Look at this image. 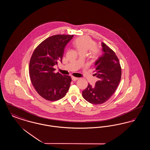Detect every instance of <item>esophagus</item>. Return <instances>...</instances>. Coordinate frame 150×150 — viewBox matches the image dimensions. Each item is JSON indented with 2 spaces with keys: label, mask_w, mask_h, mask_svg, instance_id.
I'll return each instance as SVG.
<instances>
[{
  "label": "esophagus",
  "mask_w": 150,
  "mask_h": 150,
  "mask_svg": "<svg viewBox=\"0 0 150 150\" xmlns=\"http://www.w3.org/2000/svg\"><path fill=\"white\" fill-rule=\"evenodd\" d=\"M71 79L73 81H76V80H78L79 78H76V77H75V76H72Z\"/></svg>",
  "instance_id": "esophagus-1"
}]
</instances>
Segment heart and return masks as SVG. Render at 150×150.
<instances>
[{"instance_id": "b5f03b06", "label": "heart", "mask_w": 150, "mask_h": 150, "mask_svg": "<svg viewBox=\"0 0 150 150\" xmlns=\"http://www.w3.org/2000/svg\"><path fill=\"white\" fill-rule=\"evenodd\" d=\"M74 46L78 50L79 53H86L91 50L92 57H98L100 54V50L96 47V43L91 38L88 36H80L76 38L73 42Z\"/></svg>"}]
</instances>
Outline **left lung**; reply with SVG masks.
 Listing matches in <instances>:
<instances>
[{"mask_svg": "<svg viewBox=\"0 0 150 150\" xmlns=\"http://www.w3.org/2000/svg\"><path fill=\"white\" fill-rule=\"evenodd\" d=\"M103 54L95 62L94 74L99 80L92 87L89 84L82 92L88 102L100 105L109 100L120 81L121 68L115 53L106 44L102 43Z\"/></svg>", "mask_w": 150, "mask_h": 150, "instance_id": "obj_1", "label": "left lung"}]
</instances>
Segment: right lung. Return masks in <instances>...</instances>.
Segmentation results:
<instances>
[{
	"label": "right lung",
	"instance_id": "obj_1",
	"mask_svg": "<svg viewBox=\"0 0 150 150\" xmlns=\"http://www.w3.org/2000/svg\"><path fill=\"white\" fill-rule=\"evenodd\" d=\"M74 35H55L40 43L34 51L29 64V74L36 91L43 98L54 101L64 97L71 78L55 73L53 66L62 62L65 46Z\"/></svg>",
	"mask_w": 150,
	"mask_h": 150
}]
</instances>
